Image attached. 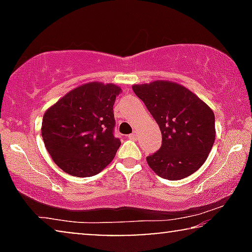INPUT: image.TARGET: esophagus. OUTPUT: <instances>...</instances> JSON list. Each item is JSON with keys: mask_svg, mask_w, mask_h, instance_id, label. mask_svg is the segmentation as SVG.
<instances>
[{"mask_svg": "<svg viewBox=\"0 0 252 252\" xmlns=\"http://www.w3.org/2000/svg\"><path fill=\"white\" fill-rule=\"evenodd\" d=\"M137 137H139V134H137V132H133L132 134H129L128 135V139H130V140H137Z\"/></svg>", "mask_w": 252, "mask_h": 252, "instance_id": "esophagus-1", "label": "esophagus"}]
</instances>
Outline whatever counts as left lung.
<instances>
[{
	"label": "left lung",
	"mask_w": 252,
	"mask_h": 252,
	"mask_svg": "<svg viewBox=\"0 0 252 252\" xmlns=\"http://www.w3.org/2000/svg\"><path fill=\"white\" fill-rule=\"evenodd\" d=\"M161 132V147L147 161L155 173L180 180L204 164L216 139L215 113L184 86L156 80L133 85Z\"/></svg>",
	"instance_id": "obj_1"
}]
</instances>
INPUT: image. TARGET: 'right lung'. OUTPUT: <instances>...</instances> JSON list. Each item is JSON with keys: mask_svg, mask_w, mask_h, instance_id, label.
<instances>
[{"mask_svg": "<svg viewBox=\"0 0 252 252\" xmlns=\"http://www.w3.org/2000/svg\"><path fill=\"white\" fill-rule=\"evenodd\" d=\"M122 88L89 82L72 89L43 115L48 153L70 175L92 177L111 163L120 147L115 136L113 104Z\"/></svg>", "mask_w": 252, "mask_h": 252, "instance_id": "add662e5", "label": "right lung"}]
</instances>
